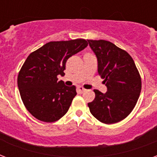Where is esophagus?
Returning a JSON list of instances; mask_svg holds the SVG:
<instances>
[{
  "label": "esophagus",
  "instance_id": "34e87169",
  "mask_svg": "<svg viewBox=\"0 0 157 157\" xmlns=\"http://www.w3.org/2000/svg\"><path fill=\"white\" fill-rule=\"evenodd\" d=\"M78 90H79V92H80V93H83L84 91L86 90V89H84L82 86H79Z\"/></svg>",
  "mask_w": 157,
  "mask_h": 157
}]
</instances>
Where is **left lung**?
<instances>
[{"label": "left lung", "mask_w": 157, "mask_h": 157, "mask_svg": "<svg viewBox=\"0 0 157 157\" xmlns=\"http://www.w3.org/2000/svg\"><path fill=\"white\" fill-rule=\"evenodd\" d=\"M98 59V72L107 91L94 90L95 98L88 103L91 114L105 124L124 120L134 109L141 92V77L132 57L113 43L88 40Z\"/></svg>", "instance_id": "8db88e82"}]
</instances>
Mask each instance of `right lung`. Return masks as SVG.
<instances>
[{"instance_id": "right-lung-1", "label": "right lung", "mask_w": 157, "mask_h": 157, "mask_svg": "<svg viewBox=\"0 0 157 157\" xmlns=\"http://www.w3.org/2000/svg\"><path fill=\"white\" fill-rule=\"evenodd\" d=\"M88 45L84 39L50 41L31 53L18 76V87L28 111L39 121L54 122L66 114L76 95L75 86H67L63 76L67 60Z\"/></svg>"}]
</instances>
